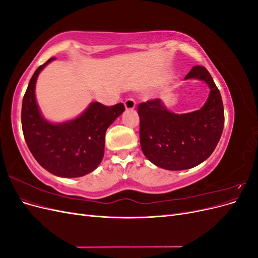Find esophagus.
Returning <instances> with one entry per match:
<instances>
[{
  "mask_svg": "<svg viewBox=\"0 0 258 258\" xmlns=\"http://www.w3.org/2000/svg\"><path fill=\"white\" fill-rule=\"evenodd\" d=\"M124 107L127 108V110H134L136 107V101L132 99V98H127L124 100Z\"/></svg>",
  "mask_w": 258,
  "mask_h": 258,
  "instance_id": "1",
  "label": "esophagus"
}]
</instances>
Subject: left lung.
Segmentation results:
<instances>
[{
    "instance_id": "1",
    "label": "left lung",
    "mask_w": 258,
    "mask_h": 258,
    "mask_svg": "<svg viewBox=\"0 0 258 258\" xmlns=\"http://www.w3.org/2000/svg\"><path fill=\"white\" fill-rule=\"evenodd\" d=\"M206 82L210 95L200 110L187 114L169 112L160 99L138 105L140 143L145 157L167 170L198 166L213 153L224 128V106L218 88L205 67H194L185 80Z\"/></svg>"
}]
</instances>
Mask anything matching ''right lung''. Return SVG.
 Segmentation results:
<instances>
[{
    "instance_id": "add662e5",
    "label": "right lung",
    "mask_w": 258,
    "mask_h": 258,
    "mask_svg": "<svg viewBox=\"0 0 258 258\" xmlns=\"http://www.w3.org/2000/svg\"><path fill=\"white\" fill-rule=\"evenodd\" d=\"M53 59L38 67L31 77L22 100V131L30 152L45 170L61 177H79L99 166L104 155L106 129L124 111V106L92 102L71 121L53 124L45 120L36 104L35 83L40 72Z\"/></svg>"
}]
</instances>
